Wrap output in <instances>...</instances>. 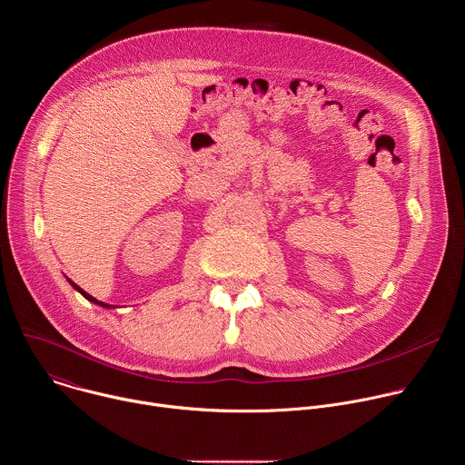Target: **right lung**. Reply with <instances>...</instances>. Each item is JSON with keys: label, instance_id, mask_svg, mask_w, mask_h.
Returning <instances> with one entry per match:
<instances>
[{"label": "right lung", "instance_id": "right-lung-1", "mask_svg": "<svg viewBox=\"0 0 465 465\" xmlns=\"http://www.w3.org/2000/svg\"><path fill=\"white\" fill-rule=\"evenodd\" d=\"M70 283H72V287H74V289H75V291H79V292H81V294H83V296H84V298H86V300H88V302H94V303H97V305H101V307H106V309H112V307H114V305H108V303H103V302H99V300H95V298H94V296H90V294H88V292H84V291H83V289H81V287H79V285H75V283H74V282H70Z\"/></svg>", "mask_w": 465, "mask_h": 465}]
</instances>
